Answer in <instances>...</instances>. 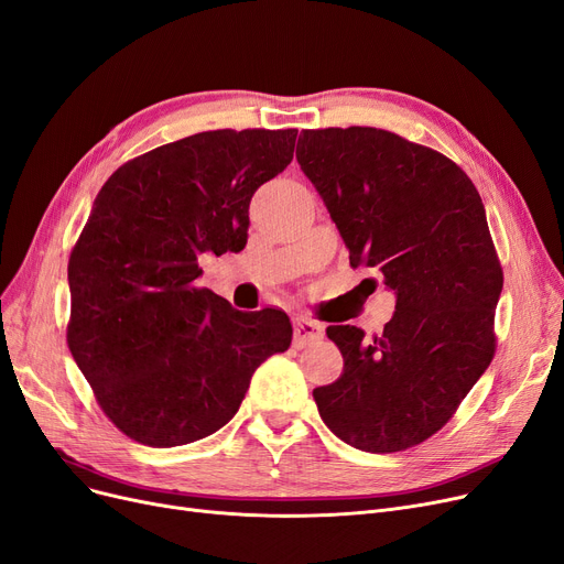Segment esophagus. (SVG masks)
Masks as SVG:
<instances>
[{"mask_svg": "<svg viewBox=\"0 0 564 564\" xmlns=\"http://www.w3.org/2000/svg\"><path fill=\"white\" fill-rule=\"evenodd\" d=\"M325 327L315 321H308V317H297L295 321V346L304 348L308 343L323 338Z\"/></svg>", "mask_w": 564, "mask_h": 564, "instance_id": "obj_1", "label": "esophagus"}]
</instances>
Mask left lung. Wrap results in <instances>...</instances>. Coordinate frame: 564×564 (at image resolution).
<instances>
[{
    "mask_svg": "<svg viewBox=\"0 0 564 564\" xmlns=\"http://www.w3.org/2000/svg\"><path fill=\"white\" fill-rule=\"evenodd\" d=\"M297 161L350 267L397 292L380 336L327 327L343 373L313 389L317 412L355 449H410L454 417L496 355L502 267L481 198L452 159L384 129L302 131Z\"/></svg>",
    "mask_w": 564,
    "mask_h": 564,
    "instance_id": "8db88e82",
    "label": "left lung"
}]
</instances>
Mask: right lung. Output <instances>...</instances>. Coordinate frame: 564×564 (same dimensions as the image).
<instances>
[{"label":"right lung","mask_w":564,"mask_h":564,"mask_svg":"<svg viewBox=\"0 0 564 564\" xmlns=\"http://www.w3.org/2000/svg\"><path fill=\"white\" fill-rule=\"evenodd\" d=\"M297 129H221L127 161L68 258V350L106 417L147 447L226 426L258 366L290 348L279 308L237 311L195 285L200 253L247 247L249 205L295 152Z\"/></svg>","instance_id":"right-lung-1"}]
</instances>
